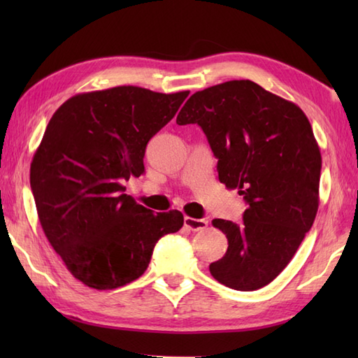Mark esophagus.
<instances>
[{
	"label": "esophagus",
	"instance_id": "esophagus-1",
	"mask_svg": "<svg viewBox=\"0 0 358 358\" xmlns=\"http://www.w3.org/2000/svg\"><path fill=\"white\" fill-rule=\"evenodd\" d=\"M208 226V222L204 218H192V217H185V227H187L189 231L196 232L201 231Z\"/></svg>",
	"mask_w": 358,
	"mask_h": 358
}]
</instances>
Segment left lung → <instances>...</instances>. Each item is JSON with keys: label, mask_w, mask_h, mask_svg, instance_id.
<instances>
[{"label": "left lung", "mask_w": 358, "mask_h": 358, "mask_svg": "<svg viewBox=\"0 0 358 358\" xmlns=\"http://www.w3.org/2000/svg\"><path fill=\"white\" fill-rule=\"evenodd\" d=\"M195 123L218 158V180L248 203L241 223L212 222L229 246L209 271L227 287L255 291L286 268L313 227L320 148L299 106L249 80L195 92L177 124Z\"/></svg>", "instance_id": "8db88e82"}]
</instances>
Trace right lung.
<instances>
[{"mask_svg": "<svg viewBox=\"0 0 358 358\" xmlns=\"http://www.w3.org/2000/svg\"><path fill=\"white\" fill-rule=\"evenodd\" d=\"M187 95L118 86L75 95L52 115L30 187L45 237L83 285L131 283L148 269L155 243L183 226L180 210L154 214L123 183L144 172L149 140Z\"/></svg>", "mask_w": 358, "mask_h": 358, "instance_id": "obj_1", "label": "right lung"}]
</instances>
